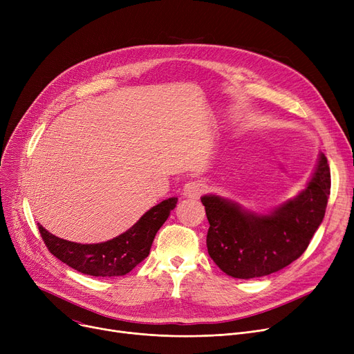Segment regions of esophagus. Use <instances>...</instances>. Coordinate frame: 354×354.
<instances>
[{
    "label": "esophagus",
    "instance_id": "esophagus-1",
    "mask_svg": "<svg viewBox=\"0 0 354 354\" xmlns=\"http://www.w3.org/2000/svg\"><path fill=\"white\" fill-rule=\"evenodd\" d=\"M203 189H205V185H203L201 180H192L183 187V195L188 198L198 199L202 195Z\"/></svg>",
    "mask_w": 354,
    "mask_h": 354
}]
</instances>
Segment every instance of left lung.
<instances>
[{"mask_svg":"<svg viewBox=\"0 0 354 354\" xmlns=\"http://www.w3.org/2000/svg\"><path fill=\"white\" fill-rule=\"evenodd\" d=\"M330 187V167L322 153L306 189L270 215L244 211L216 195L202 196L209 257L225 274L243 280L283 270L301 257L323 222Z\"/></svg>","mask_w":354,"mask_h":354,"instance_id":"left-lung-1","label":"left lung"}]
</instances>
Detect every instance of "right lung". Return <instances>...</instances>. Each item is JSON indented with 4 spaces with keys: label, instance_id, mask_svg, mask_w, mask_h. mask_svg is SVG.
Here are the masks:
<instances>
[{
    "label": "right lung",
    "instance_id": "right-lung-1",
    "mask_svg": "<svg viewBox=\"0 0 354 354\" xmlns=\"http://www.w3.org/2000/svg\"><path fill=\"white\" fill-rule=\"evenodd\" d=\"M178 198L165 199L149 209L119 236L100 244H77L50 234L39 224L48 251L62 263L93 277H118L132 271L149 255L156 232L165 224Z\"/></svg>",
    "mask_w": 354,
    "mask_h": 354
}]
</instances>
